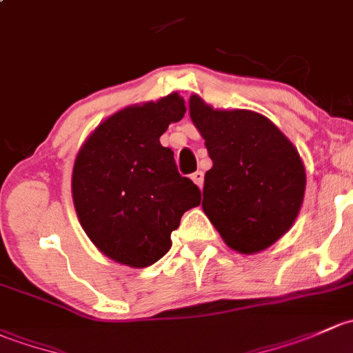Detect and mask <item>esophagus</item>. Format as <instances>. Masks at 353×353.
Masks as SVG:
<instances>
[{
    "instance_id": "1",
    "label": "esophagus",
    "mask_w": 353,
    "mask_h": 353,
    "mask_svg": "<svg viewBox=\"0 0 353 353\" xmlns=\"http://www.w3.org/2000/svg\"><path fill=\"white\" fill-rule=\"evenodd\" d=\"M190 178H192V181H194V183L197 185V187L202 188V183H203V173H202V172L192 173Z\"/></svg>"
}]
</instances>
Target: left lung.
Masks as SVG:
<instances>
[{
	"mask_svg": "<svg viewBox=\"0 0 353 353\" xmlns=\"http://www.w3.org/2000/svg\"><path fill=\"white\" fill-rule=\"evenodd\" d=\"M188 114L212 159L203 176V212L231 250L263 252L299 216L306 190L299 152L258 112L214 108L192 95Z\"/></svg>",
	"mask_w": 353,
	"mask_h": 353,
	"instance_id": "obj_1",
	"label": "left lung"
}]
</instances>
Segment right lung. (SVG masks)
I'll return each mask as SVG.
<instances>
[{"label": "right lung", "mask_w": 353, "mask_h": 353, "mask_svg": "<svg viewBox=\"0 0 353 353\" xmlns=\"http://www.w3.org/2000/svg\"><path fill=\"white\" fill-rule=\"evenodd\" d=\"M185 110L178 93L129 105L105 119L76 154L71 192L79 224L117 263L158 261L183 212L201 203L197 185L178 173L173 151L159 143Z\"/></svg>", "instance_id": "1"}]
</instances>
